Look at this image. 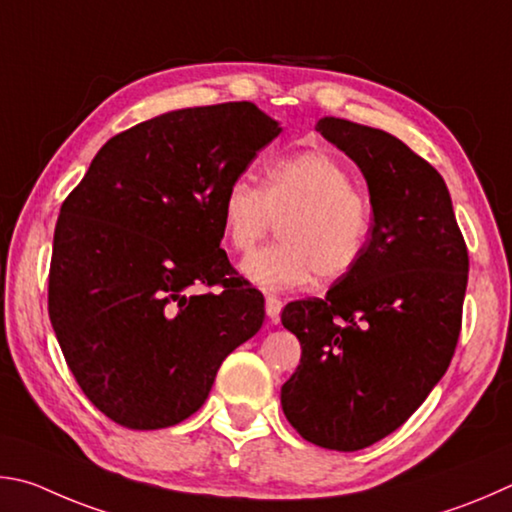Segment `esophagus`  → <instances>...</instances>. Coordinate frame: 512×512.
I'll use <instances>...</instances> for the list:
<instances>
[{
  "label": "esophagus",
  "instance_id": "obj_1",
  "mask_svg": "<svg viewBox=\"0 0 512 512\" xmlns=\"http://www.w3.org/2000/svg\"><path fill=\"white\" fill-rule=\"evenodd\" d=\"M281 310H283V301L281 299H276V297H267L265 299V315L270 317L272 321L279 319Z\"/></svg>",
  "mask_w": 512,
  "mask_h": 512
}]
</instances>
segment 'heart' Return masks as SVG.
I'll return each mask as SVG.
<instances>
[{"instance_id":"heart-1","label":"heart","mask_w":512,"mask_h":512,"mask_svg":"<svg viewBox=\"0 0 512 512\" xmlns=\"http://www.w3.org/2000/svg\"><path fill=\"white\" fill-rule=\"evenodd\" d=\"M224 245L254 249L286 220L283 245L247 256L240 272L267 292L301 290L315 276L333 283L360 265L373 233V206L342 161L321 150L274 161L258 188L245 177L227 184L218 204Z\"/></svg>"}]
</instances>
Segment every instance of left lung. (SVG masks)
<instances>
[{"mask_svg":"<svg viewBox=\"0 0 512 512\" xmlns=\"http://www.w3.org/2000/svg\"><path fill=\"white\" fill-rule=\"evenodd\" d=\"M317 130L362 170L373 233L324 299L285 306L301 364L281 387L290 425L326 450H364L423 405L452 362L468 249L443 177L393 134L335 116Z\"/></svg>","mask_w":512,"mask_h":512,"instance_id":"1","label":"left lung"}]
</instances>
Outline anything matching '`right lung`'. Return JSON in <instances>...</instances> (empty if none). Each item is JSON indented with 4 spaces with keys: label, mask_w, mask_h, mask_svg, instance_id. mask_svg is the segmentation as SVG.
I'll list each match as a JSON object with an SVG mask.
<instances>
[{
    "label": "right lung",
    "mask_w": 512,
    "mask_h": 512,
    "mask_svg": "<svg viewBox=\"0 0 512 512\" xmlns=\"http://www.w3.org/2000/svg\"><path fill=\"white\" fill-rule=\"evenodd\" d=\"M281 123L249 101L184 107L116 134L60 209L49 317L92 405L128 429L182 423L265 299L227 279L218 204ZM195 282L222 293L191 295Z\"/></svg>",
    "instance_id": "right-lung-1"
}]
</instances>
